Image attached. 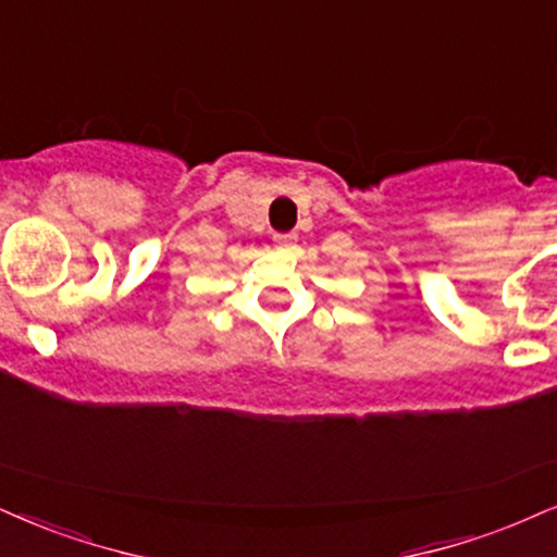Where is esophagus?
<instances>
[{
  "mask_svg": "<svg viewBox=\"0 0 557 557\" xmlns=\"http://www.w3.org/2000/svg\"><path fill=\"white\" fill-rule=\"evenodd\" d=\"M292 239H294L292 235H276V243H278V245H289Z\"/></svg>",
  "mask_w": 557,
  "mask_h": 557,
  "instance_id": "1",
  "label": "esophagus"
}]
</instances>
